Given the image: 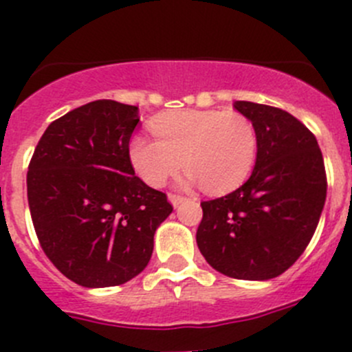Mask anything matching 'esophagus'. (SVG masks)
Masks as SVG:
<instances>
[{"mask_svg": "<svg viewBox=\"0 0 352 352\" xmlns=\"http://www.w3.org/2000/svg\"><path fill=\"white\" fill-rule=\"evenodd\" d=\"M168 201L172 202L173 208H177V206L182 204L184 201H187V197H184V196H177V194H170V196H168Z\"/></svg>", "mask_w": 352, "mask_h": 352, "instance_id": "esophagus-1", "label": "esophagus"}]
</instances>
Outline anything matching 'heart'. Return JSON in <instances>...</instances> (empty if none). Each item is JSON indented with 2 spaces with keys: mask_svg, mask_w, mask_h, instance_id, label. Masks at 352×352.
I'll return each mask as SVG.
<instances>
[{
  "mask_svg": "<svg viewBox=\"0 0 352 352\" xmlns=\"http://www.w3.org/2000/svg\"><path fill=\"white\" fill-rule=\"evenodd\" d=\"M156 140L134 136L129 163L150 187H162L184 165V184H202L208 192L235 189L257 158V131L248 117L225 110H175L151 120Z\"/></svg>",
  "mask_w": 352,
  "mask_h": 352,
  "instance_id": "1",
  "label": "heart"
}]
</instances>
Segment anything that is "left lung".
Wrapping results in <instances>:
<instances>
[{
  "label": "left lung",
  "mask_w": 352,
  "mask_h": 352,
  "mask_svg": "<svg viewBox=\"0 0 352 352\" xmlns=\"http://www.w3.org/2000/svg\"><path fill=\"white\" fill-rule=\"evenodd\" d=\"M257 131L250 179L232 194L201 202L197 247L228 278L267 281L298 261L314 236L327 196L314 134L286 110L239 100Z\"/></svg>",
  "instance_id": "8db88e82"
}]
</instances>
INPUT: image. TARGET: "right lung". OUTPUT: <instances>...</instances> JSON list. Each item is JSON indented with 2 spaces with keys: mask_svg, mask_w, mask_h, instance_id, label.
I'll use <instances>...</instances> for the list:
<instances>
[{
  "mask_svg": "<svg viewBox=\"0 0 352 352\" xmlns=\"http://www.w3.org/2000/svg\"><path fill=\"white\" fill-rule=\"evenodd\" d=\"M138 113L116 100L71 110L49 124L28 165V208L42 250L80 286L136 278L153 254L156 228L173 211L129 163Z\"/></svg>",
  "mask_w": 352,
  "mask_h": 352,
  "instance_id": "1",
  "label": "right lung"
}]
</instances>
